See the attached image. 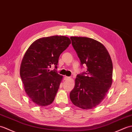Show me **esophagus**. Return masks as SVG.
<instances>
[{"instance_id": "esophagus-1", "label": "esophagus", "mask_w": 132, "mask_h": 132, "mask_svg": "<svg viewBox=\"0 0 132 132\" xmlns=\"http://www.w3.org/2000/svg\"><path fill=\"white\" fill-rule=\"evenodd\" d=\"M69 79H70V77H68V76H65V77H64V80H68Z\"/></svg>"}]
</instances>
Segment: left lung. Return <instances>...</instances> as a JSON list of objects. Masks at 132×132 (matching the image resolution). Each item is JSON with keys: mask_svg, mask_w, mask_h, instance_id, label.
Returning <instances> with one entry per match:
<instances>
[{"mask_svg": "<svg viewBox=\"0 0 132 132\" xmlns=\"http://www.w3.org/2000/svg\"><path fill=\"white\" fill-rule=\"evenodd\" d=\"M71 39L81 65L85 64L87 71L77 75L70 99L79 108L92 109L103 100L112 85V60L106 47L97 40L80 37H71Z\"/></svg>", "mask_w": 132, "mask_h": 132, "instance_id": "1", "label": "left lung"}]
</instances>
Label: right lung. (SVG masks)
I'll return each mask as SVG.
<instances>
[{
	"label": "right lung",
	"mask_w": 132,
	"mask_h": 132,
	"mask_svg": "<svg viewBox=\"0 0 132 132\" xmlns=\"http://www.w3.org/2000/svg\"><path fill=\"white\" fill-rule=\"evenodd\" d=\"M71 43L68 37L51 36L34 41L26 51L20 67V77L26 94L38 106L52 103L63 76L56 70L60 54Z\"/></svg>",
	"instance_id": "obj_1"
}]
</instances>
